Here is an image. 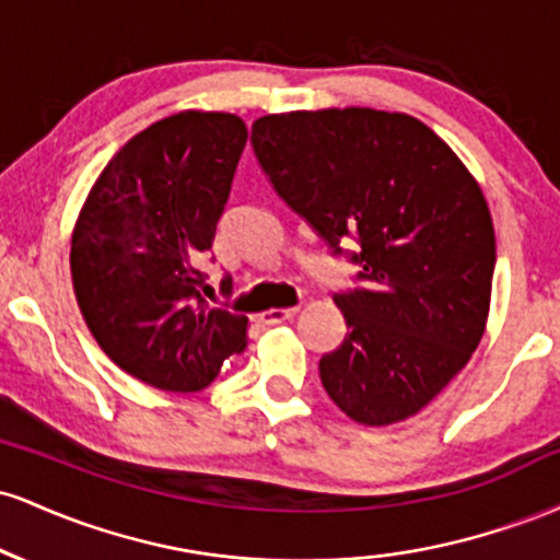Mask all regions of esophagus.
<instances>
[{
    "mask_svg": "<svg viewBox=\"0 0 560 560\" xmlns=\"http://www.w3.org/2000/svg\"><path fill=\"white\" fill-rule=\"evenodd\" d=\"M298 313V307H268V311L260 313V320L266 326H276V324H284V320H289Z\"/></svg>",
    "mask_w": 560,
    "mask_h": 560,
    "instance_id": "1",
    "label": "esophagus"
}]
</instances>
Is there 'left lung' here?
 <instances>
[{
    "label": "left lung",
    "mask_w": 560,
    "mask_h": 560,
    "mask_svg": "<svg viewBox=\"0 0 560 560\" xmlns=\"http://www.w3.org/2000/svg\"><path fill=\"white\" fill-rule=\"evenodd\" d=\"M253 147L337 253L361 242L365 287L334 298L347 334L318 363L326 395L365 427L410 419L485 337L494 229L479 182L419 118L374 107L262 115Z\"/></svg>",
    "instance_id": "1"
}]
</instances>
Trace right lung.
Returning a JSON list of instances; mask_svg holds the SVG:
<instances>
[{"label":"right lung","mask_w":560,"mask_h":560,"mask_svg":"<svg viewBox=\"0 0 560 560\" xmlns=\"http://www.w3.org/2000/svg\"><path fill=\"white\" fill-rule=\"evenodd\" d=\"M247 144L234 113L182 110L131 137L102 168L70 236L81 316L110 361L163 392H199L247 347L249 320L202 300Z\"/></svg>","instance_id":"1"}]
</instances>
